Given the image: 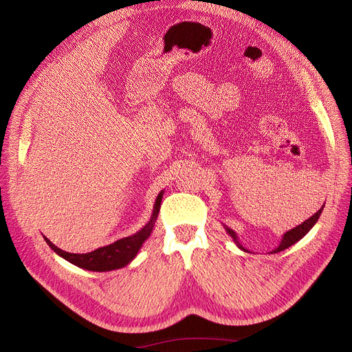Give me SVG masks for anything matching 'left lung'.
I'll use <instances>...</instances> for the list:
<instances>
[{
  "mask_svg": "<svg viewBox=\"0 0 352 352\" xmlns=\"http://www.w3.org/2000/svg\"><path fill=\"white\" fill-rule=\"evenodd\" d=\"M324 207V206H323ZM323 207L318 210L316 214H313L310 219L308 220H305L304 223H301V225H298L296 228H294V229H291V230H287L286 233H283V236H282V239H280V243H279V247L278 248H274L270 254H276V252H280V251H283V250H286V248H289L291 245H294V243H296L300 239H302L308 232H310L311 229H313V226L316 225L317 223V220H318V217H320V214H322V211H323ZM225 226V229H226V232L229 233L230 235V238L235 241V243L238 245V247L242 250V251H247V252H250L247 248H243L242 245L239 243V241H238V236H236V233L233 232L230 228H228L226 225H223Z\"/></svg>",
  "mask_w": 352,
  "mask_h": 352,
  "instance_id": "1",
  "label": "left lung"
}]
</instances>
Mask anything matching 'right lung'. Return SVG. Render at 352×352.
Masks as SVG:
<instances>
[{"mask_svg":"<svg viewBox=\"0 0 352 352\" xmlns=\"http://www.w3.org/2000/svg\"><path fill=\"white\" fill-rule=\"evenodd\" d=\"M163 194L164 190H162V192H160L158 197L155 198L150 221H148L141 230H138L135 235L126 236L123 239H119L110 245H105V247H101L98 250L87 252V254H72V252L63 251L58 247H56V245L52 243L48 238H45V242L48 243V247L52 251L60 255V257H63L74 265H78L80 269L91 270V272H110L116 269H122L136 257L144 242L150 238L155 225V220L158 217L160 207H162Z\"/></svg>","mask_w":352,"mask_h":352,"instance_id":"obj_1","label":"right lung"}]
</instances>
